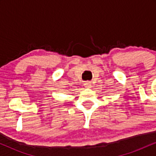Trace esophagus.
I'll use <instances>...</instances> for the list:
<instances>
[{"label": "esophagus", "instance_id": "1", "mask_svg": "<svg viewBox=\"0 0 156 156\" xmlns=\"http://www.w3.org/2000/svg\"><path fill=\"white\" fill-rule=\"evenodd\" d=\"M84 87H85V88H87V89H89L92 87V83L89 81H87L84 83Z\"/></svg>", "mask_w": 156, "mask_h": 156}]
</instances>
